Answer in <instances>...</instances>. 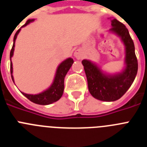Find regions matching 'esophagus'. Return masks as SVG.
Segmentation results:
<instances>
[{
  "label": "esophagus",
  "mask_w": 147,
  "mask_h": 147,
  "mask_svg": "<svg viewBox=\"0 0 147 147\" xmlns=\"http://www.w3.org/2000/svg\"><path fill=\"white\" fill-rule=\"evenodd\" d=\"M74 56L76 59H82V58L83 57V53L82 51V50H80V49H77V50L75 51Z\"/></svg>",
  "instance_id": "1"
}]
</instances>
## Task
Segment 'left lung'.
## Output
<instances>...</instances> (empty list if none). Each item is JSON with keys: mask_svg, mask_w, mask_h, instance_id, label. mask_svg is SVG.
<instances>
[{"mask_svg": "<svg viewBox=\"0 0 147 147\" xmlns=\"http://www.w3.org/2000/svg\"><path fill=\"white\" fill-rule=\"evenodd\" d=\"M110 31L121 38L125 45L126 68L119 74L106 75L90 61H82L88 80V90L96 99L105 102L118 100L127 91L134 81L138 72V60L135 45L128 29L116 19L112 20Z\"/></svg>", "mask_w": 147, "mask_h": 147, "instance_id": "obj_1", "label": "left lung"}]
</instances>
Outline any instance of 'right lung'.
Returning <instances> with one entry per match:
<instances>
[{"label":"right lung","instance_id":"add662e5","mask_svg":"<svg viewBox=\"0 0 147 147\" xmlns=\"http://www.w3.org/2000/svg\"><path fill=\"white\" fill-rule=\"evenodd\" d=\"M32 20H28L26 23L24 24L22 27L26 26L28 25V23L33 21ZM20 28L15 33V37H14V42H13L12 48L10 51V60H11V57L13 56V53H14V49H15V40L17 38L18 33L20 32ZM74 60L72 58H68V59H65L64 62H62L58 67L57 70V73H56L55 78H54V82L51 85V86L49 88L48 90H45L44 92L41 93H39L37 95H31V94H26V93H23L28 99H29L31 102H34L37 105H50L51 103L57 102L59 98L62 97V94H63V90H64V80L65 76L66 74L67 71H69L71 68V65H72ZM10 71H11V79H12L13 82H14V79H13L12 76V63H10Z\"/></svg>","mask_w":147,"mask_h":147}]
</instances>
